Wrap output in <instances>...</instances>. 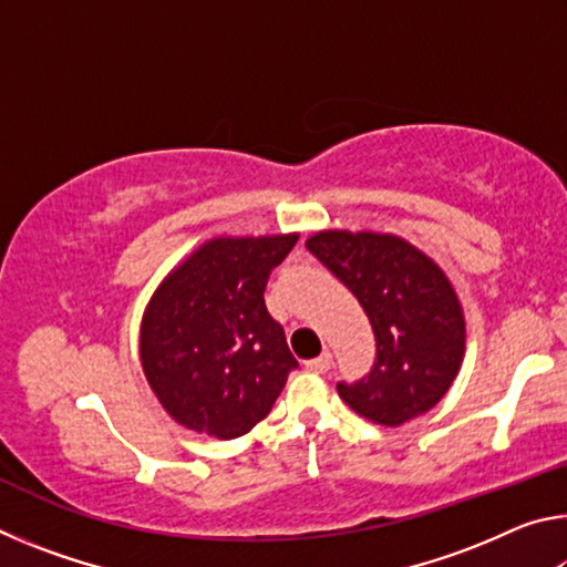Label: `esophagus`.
Masks as SVG:
<instances>
[{
  "instance_id": "1",
  "label": "esophagus",
  "mask_w": 567,
  "mask_h": 567,
  "mask_svg": "<svg viewBox=\"0 0 567 567\" xmlns=\"http://www.w3.org/2000/svg\"><path fill=\"white\" fill-rule=\"evenodd\" d=\"M330 364H332V354L324 350L320 358H315V360H307L305 362V368L310 370V372H315V375H322V372H328L330 370Z\"/></svg>"
}]
</instances>
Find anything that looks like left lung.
<instances>
[{"label":"left lung","instance_id":"1","mask_svg":"<svg viewBox=\"0 0 567 567\" xmlns=\"http://www.w3.org/2000/svg\"><path fill=\"white\" fill-rule=\"evenodd\" d=\"M305 247L358 297L375 332V364L340 398L398 427L443 400L465 354V318L445 272L395 235L324 229Z\"/></svg>","mask_w":567,"mask_h":567}]
</instances>
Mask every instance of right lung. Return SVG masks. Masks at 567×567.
<instances>
[{
  "mask_svg": "<svg viewBox=\"0 0 567 567\" xmlns=\"http://www.w3.org/2000/svg\"><path fill=\"white\" fill-rule=\"evenodd\" d=\"M297 235L217 237L157 287L142 318L150 388L195 433L233 440L267 417L297 360L265 307Z\"/></svg>",
  "mask_w": 567,
  "mask_h": 567,
  "instance_id": "obj_1",
  "label": "right lung"
}]
</instances>
